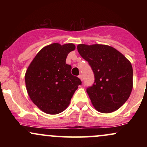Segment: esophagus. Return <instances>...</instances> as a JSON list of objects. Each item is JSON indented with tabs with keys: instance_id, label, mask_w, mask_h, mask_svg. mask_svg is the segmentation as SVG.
Instances as JSON below:
<instances>
[{
	"instance_id": "1",
	"label": "esophagus",
	"mask_w": 147,
	"mask_h": 147,
	"mask_svg": "<svg viewBox=\"0 0 147 147\" xmlns=\"http://www.w3.org/2000/svg\"><path fill=\"white\" fill-rule=\"evenodd\" d=\"M78 77H79V78L81 79V80L83 81V77H82V75H79L78 76Z\"/></svg>"
}]
</instances>
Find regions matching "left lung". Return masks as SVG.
I'll return each instance as SVG.
<instances>
[{
	"label": "left lung",
	"mask_w": 147,
	"mask_h": 147,
	"mask_svg": "<svg viewBox=\"0 0 147 147\" xmlns=\"http://www.w3.org/2000/svg\"><path fill=\"white\" fill-rule=\"evenodd\" d=\"M77 50L88 62L95 82L86 89L95 109L103 113L117 111L133 88V68L121 52L106 45L79 44Z\"/></svg>",
	"instance_id": "8db88e82"
}]
</instances>
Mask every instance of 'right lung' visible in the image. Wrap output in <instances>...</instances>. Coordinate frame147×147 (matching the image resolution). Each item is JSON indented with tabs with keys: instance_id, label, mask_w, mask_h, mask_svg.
I'll use <instances>...</instances> for the list:
<instances>
[{
	"instance_id": "1",
	"label": "right lung",
	"mask_w": 147,
	"mask_h": 147,
	"mask_svg": "<svg viewBox=\"0 0 147 147\" xmlns=\"http://www.w3.org/2000/svg\"><path fill=\"white\" fill-rule=\"evenodd\" d=\"M72 43H55L42 48L27 69L25 85L34 104L45 113H60L68 107L72 95L82 82L70 72L65 63Z\"/></svg>"
}]
</instances>
